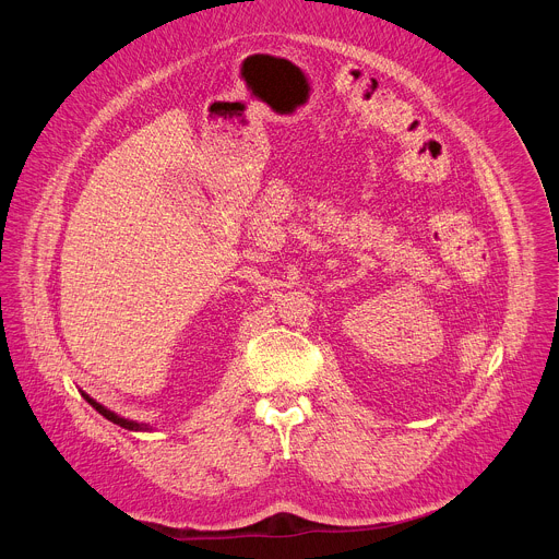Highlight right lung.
Masks as SVG:
<instances>
[{
    "label": "right lung",
    "mask_w": 559,
    "mask_h": 559,
    "mask_svg": "<svg viewBox=\"0 0 559 559\" xmlns=\"http://www.w3.org/2000/svg\"><path fill=\"white\" fill-rule=\"evenodd\" d=\"M82 395L86 397V401H88L106 420H110V423H115V425H119V427H123V429H128V431H154V429H152L150 425H145V423H136V420H130V418H123V416L110 412L108 407H104L102 403H97L95 397H91L86 391H82Z\"/></svg>",
    "instance_id": "add662e5"
}]
</instances>
